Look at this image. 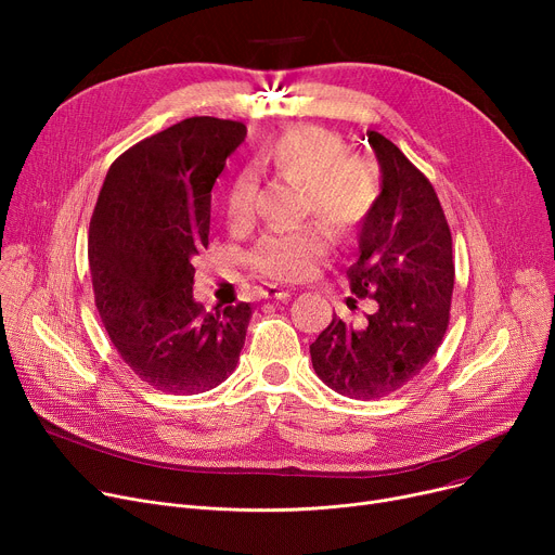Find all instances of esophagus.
<instances>
[{
  "instance_id": "obj_1",
  "label": "esophagus",
  "mask_w": 555,
  "mask_h": 555,
  "mask_svg": "<svg viewBox=\"0 0 555 555\" xmlns=\"http://www.w3.org/2000/svg\"><path fill=\"white\" fill-rule=\"evenodd\" d=\"M289 295H293V289H289V287L270 285V287L266 289V297H268V299H287Z\"/></svg>"
}]
</instances>
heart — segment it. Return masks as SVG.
I'll list each match as a JSON object with an SVG mask.
<instances>
[{"label":"heart","mask_w":555,"mask_h":555,"mask_svg":"<svg viewBox=\"0 0 555 555\" xmlns=\"http://www.w3.org/2000/svg\"><path fill=\"white\" fill-rule=\"evenodd\" d=\"M251 172H243L227 195V220L245 229L256 218L258 180L270 175L299 186V216L319 224L270 231L249 256L251 268L276 281H301L317 272L328 249V233L356 241L380 202V180L375 168L353 157L346 141L324 128L297 126L272 137L251 159Z\"/></svg>","instance_id":"heart-1"}]
</instances>
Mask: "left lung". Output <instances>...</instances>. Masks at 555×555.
<instances>
[{"instance_id":"left-lung-1","label":"left lung","mask_w":555,"mask_h":555,"mask_svg":"<svg viewBox=\"0 0 555 555\" xmlns=\"http://www.w3.org/2000/svg\"><path fill=\"white\" fill-rule=\"evenodd\" d=\"M369 143L383 191L346 276L377 308L362 328L333 314L310 344L319 380L356 400L389 396L425 369L446 337L454 289L452 233L431 182L380 132L371 130Z\"/></svg>"}]
</instances>
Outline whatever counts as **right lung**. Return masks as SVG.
Here are the masks:
<instances>
[{"instance_id": "1", "label": "right lung", "mask_w": 555, "mask_h": 555, "mask_svg": "<svg viewBox=\"0 0 555 555\" xmlns=\"http://www.w3.org/2000/svg\"><path fill=\"white\" fill-rule=\"evenodd\" d=\"M245 134L241 121L184 119L116 159L96 199L87 254L101 322L121 360L164 393L218 387L245 346L249 304L207 310L193 299L211 189Z\"/></svg>"}]
</instances>
